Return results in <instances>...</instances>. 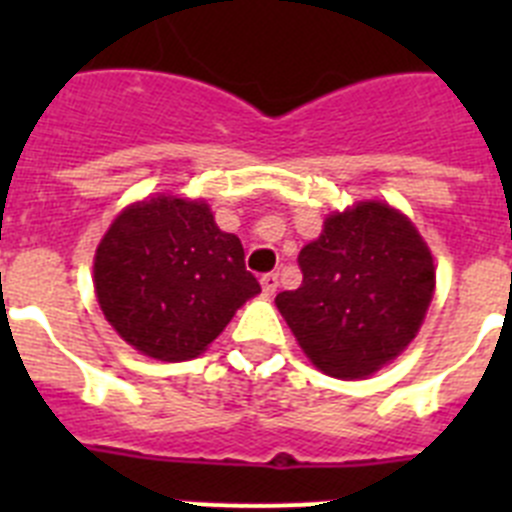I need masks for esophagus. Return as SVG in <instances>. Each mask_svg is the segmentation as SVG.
Instances as JSON below:
<instances>
[{"mask_svg": "<svg viewBox=\"0 0 512 512\" xmlns=\"http://www.w3.org/2000/svg\"><path fill=\"white\" fill-rule=\"evenodd\" d=\"M277 287H279L277 274H264V277H261V289H264L266 297L274 295V292H277Z\"/></svg>", "mask_w": 512, "mask_h": 512, "instance_id": "esophagus-1", "label": "esophagus"}]
</instances>
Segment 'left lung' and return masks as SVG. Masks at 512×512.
<instances>
[{"instance_id": "obj_1", "label": "left lung", "mask_w": 512, "mask_h": 512, "mask_svg": "<svg viewBox=\"0 0 512 512\" xmlns=\"http://www.w3.org/2000/svg\"><path fill=\"white\" fill-rule=\"evenodd\" d=\"M297 261L302 284L274 302L320 372L364 379L418 336L436 266L400 210L372 200L333 212Z\"/></svg>"}]
</instances>
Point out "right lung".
<instances>
[{
    "mask_svg": "<svg viewBox=\"0 0 512 512\" xmlns=\"http://www.w3.org/2000/svg\"><path fill=\"white\" fill-rule=\"evenodd\" d=\"M94 292L122 341L158 361L200 356L261 292L238 235L210 205L156 194L115 217L94 253Z\"/></svg>",
    "mask_w": 512,
    "mask_h": 512,
    "instance_id": "1",
    "label": "right lung"
}]
</instances>
